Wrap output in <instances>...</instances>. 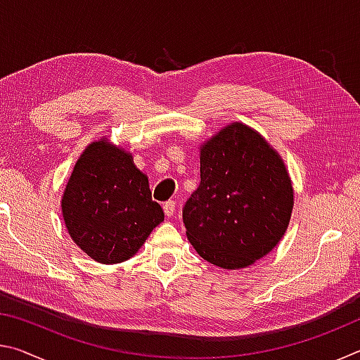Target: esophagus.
Listing matches in <instances>:
<instances>
[{
    "mask_svg": "<svg viewBox=\"0 0 360 360\" xmlns=\"http://www.w3.org/2000/svg\"><path fill=\"white\" fill-rule=\"evenodd\" d=\"M174 210H176V203L173 202V200H169V202L163 205V211H165V214L168 217H172L174 214Z\"/></svg>",
    "mask_w": 360,
    "mask_h": 360,
    "instance_id": "esophagus-1",
    "label": "esophagus"
}]
</instances>
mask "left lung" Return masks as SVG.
<instances>
[{"mask_svg": "<svg viewBox=\"0 0 360 360\" xmlns=\"http://www.w3.org/2000/svg\"><path fill=\"white\" fill-rule=\"evenodd\" d=\"M292 208L288 169L259 131L231 122L200 146V186L182 221L210 264L238 270L265 257L288 230Z\"/></svg>", "mask_w": 360, "mask_h": 360, "instance_id": "1", "label": "left lung"}]
</instances>
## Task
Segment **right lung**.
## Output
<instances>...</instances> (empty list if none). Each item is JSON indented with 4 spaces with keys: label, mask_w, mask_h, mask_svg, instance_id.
<instances>
[{
    "label": "right lung",
    "mask_w": 360,
    "mask_h": 360,
    "mask_svg": "<svg viewBox=\"0 0 360 360\" xmlns=\"http://www.w3.org/2000/svg\"><path fill=\"white\" fill-rule=\"evenodd\" d=\"M71 240L100 264L129 260L165 214L152 200L149 179L129 150L92 141L77 158L62 197Z\"/></svg>",
    "instance_id": "obj_1"
}]
</instances>
